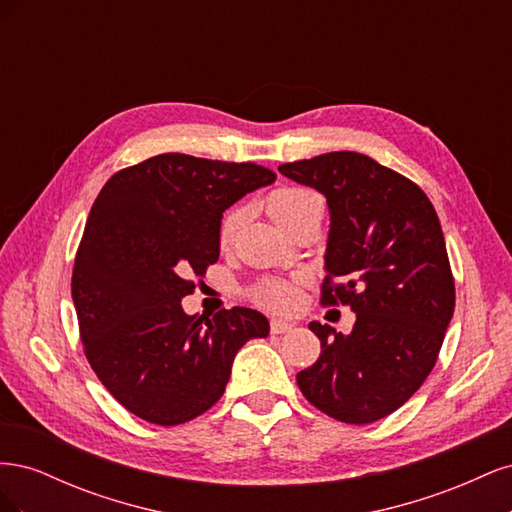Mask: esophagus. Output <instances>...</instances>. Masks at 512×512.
<instances>
[{
  "label": "esophagus",
  "mask_w": 512,
  "mask_h": 512,
  "mask_svg": "<svg viewBox=\"0 0 512 512\" xmlns=\"http://www.w3.org/2000/svg\"><path fill=\"white\" fill-rule=\"evenodd\" d=\"M292 327H294L292 322H286V320H277V318H273V320H271V333H275V335H280V333H288V331H292Z\"/></svg>",
  "instance_id": "1"
}]
</instances>
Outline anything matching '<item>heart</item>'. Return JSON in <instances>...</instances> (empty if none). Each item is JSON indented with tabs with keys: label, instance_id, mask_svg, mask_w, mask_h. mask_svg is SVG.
<instances>
[{
	"label": "heart",
	"instance_id": "heart-1",
	"mask_svg": "<svg viewBox=\"0 0 512 512\" xmlns=\"http://www.w3.org/2000/svg\"><path fill=\"white\" fill-rule=\"evenodd\" d=\"M265 211L269 213V218L280 226L282 230H290L294 224H299L301 220L309 218V215H322V198L305 188H280L273 190L265 198ZM243 220V211L235 209L226 213V218L222 220L220 226V243L228 245L232 239H235V232L241 226ZM256 301L260 305H265L273 312H292L294 307L299 305V290L292 282H265L256 290Z\"/></svg>",
	"mask_w": 512,
	"mask_h": 512
}]
</instances>
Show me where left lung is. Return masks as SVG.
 Masks as SVG:
<instances>
[{"label":"left lung","instance_id":"left-lung-1","mask_svg":"<svg viewBox=\"0 0 512 512\" xmlns=\"http://www.w3.org/2000/svg\"><path fill=\"white\" fill-rule=\"evenodd\" d=\"M280 173L327 198L324 303L356 314L348 335L309 322L318 361L297 374L309 404L350 425L380 421L436 365L455 309L442 226L425 192L356 151L282 164ZM333 276L345 280L333 289Z\"/></svg>","mask_w":512,"mask_h":512}]
</instances>
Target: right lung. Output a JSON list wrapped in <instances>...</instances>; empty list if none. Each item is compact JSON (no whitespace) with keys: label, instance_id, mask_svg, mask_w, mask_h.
<instances>
[{"label":"right lung","instance_id":"obj_1","mask_svg":"<svg viewBox=\"0 0 512 512\" xmlns=\"http://www.w3.org/2000/svg\"><path fill=\"white\" fill-rule=\"evenodd\" d=\"M275 181L252 162L162 153L119 170L89 211L72 301L89 365L119 404L153 425H181L224 395L237 352L269 335L256 309L183 312L220 258L222 215Z\"/></svg>","mask_w":512,"mask_h":512}]
</instances>
